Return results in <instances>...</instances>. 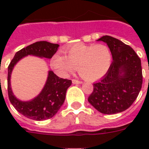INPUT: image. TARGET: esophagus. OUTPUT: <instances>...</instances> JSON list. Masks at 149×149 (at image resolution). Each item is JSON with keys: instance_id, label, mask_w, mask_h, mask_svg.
Listing matches in <instances>:
<instances>
[{"instance_id": "obj_1", "label": "esophagus", "mask_w": 149, "mask_h": 149, "mask_svg": "<svg viewBox=\"0 0 149 149\" xmlns=\"http://www.w3.org/2000/svg\"><path fill=\"white\" fill-rule=\"evenodd\" d=\"M72 84H83V82H82V81H79V80H78V79H72Z\"/></svg>"}]
</instances>
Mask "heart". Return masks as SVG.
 Returning a JSON list of instances; mask_svg holds the SVG:
<instances>
[{"label": "heart", "mask_w": 149, "mask_h": 149, "mask_svg": "<svg viewBox=\"0 0 149 149\" xmlns=\"http://www.w3.org/2000/svg\"><path fill=\"white\" fill-rule=\"evenodd\" d=\"M65 56L56 53L50 64L57 74L66 76L77 68L79 74L89 81H95L108 72L112 64V52L104 44H76L64 50Z\"/></svg>", "instance_id": "1"}]
</instances>
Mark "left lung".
I'll list each match as a JSON object with an SVG mask.
<instances>
[{"instance_id":"obj_1","label":"left lung","mask_w":149,"mask_h":149,"mask_svg":"<svg viewBox=\"0 0 149 149\" xmlns=\"http://www.w3.org/2000/svg\"><path fill=\"white\" fill-rule=\"evenodd\" d=\"M98 41L107 44L113 62L103 79L93 84L88 101L102 113H120L132 106L141 91V59L131 46L119 39L104 36Z\"/></svg>"}]
</instances>
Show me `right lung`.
I'll list each match as a JSON object with an SVG mask.
<instances>
[{
    "label": "right lung",
    "instance_id": "1",
    "mask_svg": "<svg viewBox=\"0 0 149 149\" xmlns=\"http://www.w3.org/2000/svg\"><path fill=\"white\" fill-rule=\"evenodd\" d=\"M58 44L45 41L36 42L17 52L8 65V97L14 107L26 118L36 120H43L52 118L65 101V93L68 87L72 84V80L59 78L52 71H49L46 84L40 94L31 101H21L14 96L10 88V77L14 65L28 55L52 58L58 50Z\"/></svg>",
    "mask_w": 149,
    "mask_h": 149
}]
</instances>
